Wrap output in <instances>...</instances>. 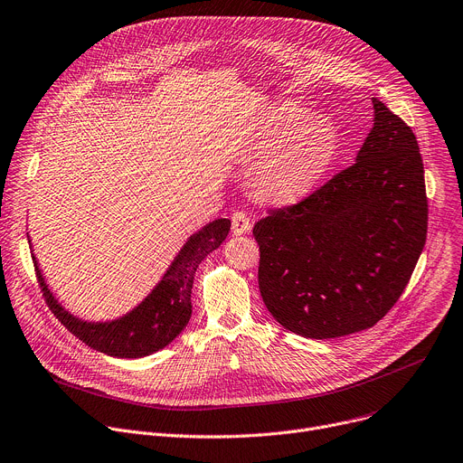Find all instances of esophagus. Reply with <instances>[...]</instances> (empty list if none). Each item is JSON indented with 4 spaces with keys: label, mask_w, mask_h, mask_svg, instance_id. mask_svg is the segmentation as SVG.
I'll return each instance as SVG.
<instances>
[{
    "label": "esophagus",
    "mask_w": 463,
    "mask_h": 463,
    "mask_svg": "<svg viewBox=\"0 0 463 463\" xmlns=\"http://www.w3.org/2000/svg\"><path fill=\"white\" fill-rule=\"evenodd\" d=\"M249 231H250V218L243 213V210H236V213L232 214V232L236 236H240Z\"/></svg>",
    "instance_id": "1"
}]
</instances>
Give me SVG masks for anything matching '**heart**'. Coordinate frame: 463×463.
I'll return each instance as SVG.
<instances>
[{
    "mask_svg": "<svg viewBox=\"0 0 463 463\" xmlns=\"http://www.w3.org/2000/svg\"><path fill=\"white\" fill-rule=\"evenodd\" d=\"M253 151L262 155L250 177L257 197L289 204L321 184L338 153V133L323 116L280 107L257 133Z\"/></svg>",
    "mask_w": 463,
    "mask_h": 463,
    "instance_id": "b5f03b06",
    "label": "heart"
}]
</instances>
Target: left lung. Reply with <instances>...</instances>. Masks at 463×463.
<instances>
[{
	"instance_id": "obj_1",
	"label": "left lung",
	"mask_w": 463,
	"mask_h": 463,
	"mask_svg": "<svg viewBox=\"0 0 463 463\" xmlns=\"http://www.w3.org/2000/svg\"><path fill=\"white\" fill-rule=\"evenodd\" d=\"M373 129L356 162L305 201L271 210L253 236L269 314L312 340L381 321L427 241L429 203L415 135L373 98Z\"/></svg>"
}]
</instances>
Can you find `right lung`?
Masks as SVG:
<instances>
[{
    "label": "right lung",
    "instance_id": "1",
    "mask_svg": "<svg viewBox=\"0 0 463 463\" xmlns=\"http://www.w3.org/2000/svg\"><path fill=\"white\" fill-rule=\"evenodd\" d=\"M229 231L231 220L220 218L192 234L147 296L128 314L109 321H87L66 310L50 289L34 255L33 262L52 312L82 344L116 358H142L170 345L184 330L192 316L194 275L225 241Z\"/></svg>",
    "mask_w": 463,
    "mask_h": 463
}]
</instances>
